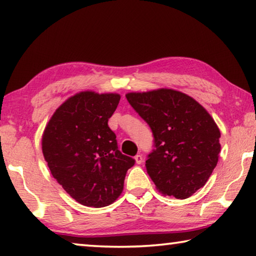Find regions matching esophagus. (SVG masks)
I'll use <instances>...</instances> for the list:
<instances>
[{"mask_svg": "<svg viewBox=\"0 0 256 256\" xmlns=\"http://www.w3.org/2000/svg\"><path fill=\"white\" fill-rule=\"evenodd\" d=\"M134 159H136V162L138 164H140L142 162V160H144V157H142L141 154H136V157H134Z\"/></svg>", "mask_w": 256, "mask_h": 256, "instance_id": "obj_1", "label": "esophagus"}]
</instances>
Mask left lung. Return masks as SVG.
Instances as JSON below:
<instances>
[{
    "label": "left lung",
    "mask_w": 256,
    "mask_h": 256,
    "mask_svg": "<svg viewBox=\"0 0 256 256\" xmlns=\"http://www.w3.org/2000/svg\"><path fill=\"white\" fill-rule=\"evenodd\" d=\"M126 99L152 131L146 172L164 196L188 198L206 185L222 146L214 120L196 99L174 89L130 92Z\"/></svg>",
    "instance_id": "left-lung-1"
}]
</instances>
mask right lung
<instances>
[{
  "label": "right lung",
  "instance_id": "obj_1",
  "mask_svg": "<svg viewBox=\"0 0 256 256\" xmlns=\"http://www.w3.org/2000/svg\"><path fill=\"white\" fill-rule=\"evenodd\" d=\"M120 99L118 94H76L55 110L42 134V154L52 175L82 206L112 204L136 162L118 150L108 126Z\"/></svg>",
  "mask_w": 256,
  "mask_h": 256
}]
</instances>
